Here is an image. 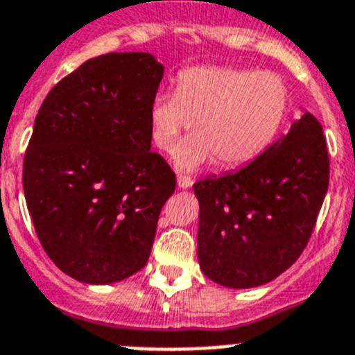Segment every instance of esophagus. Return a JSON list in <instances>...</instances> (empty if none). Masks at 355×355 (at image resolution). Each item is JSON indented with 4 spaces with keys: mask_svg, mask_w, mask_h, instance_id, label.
I'll return each instance as SVG.
<instances>
[{
    "mask_svg": "<svg viewBox=\"0 0 355 355\" xmlns=\"http://www.w3.org/2000/svg\"><path fill=\"white\" fill-rule=\"evenodd\" d=\"M191 184H193V180L191 178H188V175H178V187L183 188V190H187V188H190Z\"/></svg>",
    "mask_w": 355,
    "mask_h": 355,
    "instance_id": "1",
    "label": "esophagus"
}]
</instances>
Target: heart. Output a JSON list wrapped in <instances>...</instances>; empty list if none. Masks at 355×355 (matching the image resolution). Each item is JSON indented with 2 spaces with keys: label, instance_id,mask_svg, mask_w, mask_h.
Instances as JSON below:
<instances>
[{
  "label": "heart",
  "instance_id": "b5f03b06",
  "mask_svg": "<svg viewBox=\"0 0 355 355\" xmlns=\"http://www.w3.org/2000/svg\"><path fill=\"white\" fill-rule=\"evenodd\" d=\"M287 87L271 71L236 67H191L175 79V93H160L149 107L153 141L191 171L214 160L237 168L259 158L275 141L287 114Z\"/></svg>",
  "mask_w": 355,
  "mask_h": 355
}]
</instances>
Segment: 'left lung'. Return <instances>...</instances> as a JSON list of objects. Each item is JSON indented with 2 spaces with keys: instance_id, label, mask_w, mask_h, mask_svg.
I'll return each mask as SVG.
<instances>
[{
  "instance_id": "obj_1",
  "label": "left lung",
  "mask_w": 355,
  "mask_h": 355,
  "mask_svg": "<svg viewBox=\"0 0 355 355\" xmlns=\"http://www.w3.org/2000/svg\"><path fill=\"white\" fill-rule=\"evenodd\" d=\"M327 184L326 137L310 112L246 167L195 183L204 275L252 288L287 271L310 241Z\"/></svg>"
}]
</instances>
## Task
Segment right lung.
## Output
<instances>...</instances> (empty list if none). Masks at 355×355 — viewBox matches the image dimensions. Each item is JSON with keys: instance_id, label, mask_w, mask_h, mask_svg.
<instances>
[{"instance_id": "right-lung-1", "label": "right lung", "mask_w": 355, "mask_h": 355, "mask_svg": "<svg viewBox=\"0 0 355 355\" xmlns=\"http://www.w3.org/2000/svg\"><path fill=\"white\" fill-rule=\"evenodd\" d=\"M164 77L149 52L87 60L49 91L22 187L51 260L77 282H121L146 266L175 175L151 151L149 107Z\"/></svg>"}]
</instances>
